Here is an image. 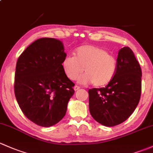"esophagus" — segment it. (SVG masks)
<instances>
[{
	"instance_id": "obj_1",
	"label": "esophagus",
	"mask_w": 153,
	"mask_h": 153,
	"mask_svg": "<svg viewBox=\"0 0 153 153\" xmlns=\"http://www.w3.org/2000/svg\"><path fill=\"white\" fill-rule=\"evenodd\" d=\"M74 89H75V91H77V90L80 89V86H75V87H74Z\"/></svg>"
}]
</instances>
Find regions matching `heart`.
Wrapping results in <instances>:
<instances>
[{
    "label": "heart",
    "instance_id": "b5f03b06",
    "mask_svg": "<svg viewBox=\"0 0 153 153\" xmlns=\"http://www.w3.org/2000/svg\"><path fill=\"white\" fill-rule=\"evenodd\" d=\"M62 67L70 80L78 78L81 83H91L96 87H103L114 78L117 70L115 56L109 54L103 48L85 45L75 50V56L67 55L62 61Z\"/></svg>",
    "mask_w": 153,
    "mask_h": 153
}]
</instances>
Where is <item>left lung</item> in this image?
<instances>
[{
  "instance_id": "1",
  "label": "left lung",
  "mask_w": 153,
  "mask_h": 153,
  "mask_svg": "<svg viewBox=\"0 0 153 153\" xmlns=\"http://www.w3.org/2000/svg\"><path fill=\"white\" fill-rule=\"evenodd\" d=\"M117 61L113 80L105 87L89 90L90 114L106 127L115 126L128 120L141 97V69L131 48H121Z\"/></svg>"
}]
</instances>
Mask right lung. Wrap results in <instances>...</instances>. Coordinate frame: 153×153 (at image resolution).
<instances>
[{
	"instance_id": "right-lung-1",
	"label": "right lung",
	"mask_w": 153,
	"mask_h": 153,
	"mask_svg": "<svg viewBox=\"0 0 153 153\" xmlns=\"http://www.w3.org/2000/svg\"><path fill=\"white\" fill-rule=\"evenodd\" d=\"M67 54L62 42L41 38L18 58L14 94L24 115L33 123L51 127L63 119L75 86L66 76L62 61Z\"/></svg>"
}]
</instances>
